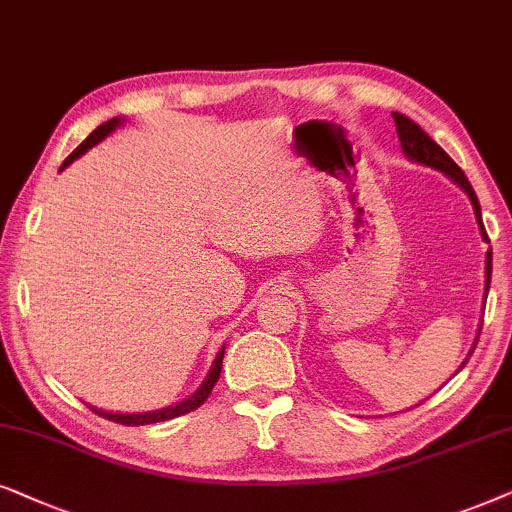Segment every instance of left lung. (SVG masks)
I'll return each instance as SVG.
<instances>
[{
	"instance_id": "8db88e82",
	"label": "left lung",
	"mask_w": 512,
	"mask_h": 512,
	"mask_svg": "<svg viewBox=\"0 0 512 512\" xmlns=\"http://www.w3.org/2000/svg\"><path fill=\"white\" fill-rule=\"evenodd\" d=\"M393 121H395V131H398L400 147H403V154L407 156V159L414 161V163H421V166L440 170V173H445L449 180L456 182V185H459L463 192L468 194L470 203H473L475 222H478L482 241L489 243L485 224H482V210H480L478 196H475L473 187H470V182H468V177L463 175V170L452 161V156H449L445 149H442L438 142L431 138V135L424 133V128H421L419 124H414L410 117H405V114L393 112ZM489 283H492V248H489L487 255H485V302H487ZM480 330H482V318H480V327H478V337H480ZM478 337H475V342H473V346H470L466 360H463V363L459 365V370H463V365H466L468 358L473 356V349H475V344H478ZM459 370H456V372H459Z\"/></svg>"
}]
</instances>
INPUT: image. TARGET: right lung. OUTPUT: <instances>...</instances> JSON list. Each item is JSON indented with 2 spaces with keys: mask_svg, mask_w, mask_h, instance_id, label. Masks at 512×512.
<instances>
[{
  "mask_svg": "<svg viewBox=\"0 0 512 512\" xmlns=\"http://www.w3.org/2000/svg\"><path fill=\"white\" fill-rule=\"evenodd\" d=\"M126 124L124 117H114L105 121V124H100L95 131L88 135V138L81 142V145L74 149V152L67 156L63 166H60V170H65L70 163H74L79 159V156H84L88 149L98 145V142H102L107 138L109 133H114L117 128H121ZM222 358H224V346L220 351H217V356L213 360V365H210V370L206 374V379L201 381V386L196 388V391L189 395V398L180 400V403L175 405H168V407H161V410H152V412H105V410H98V407L88 405L95 414H100V417H105L109 421H117V424H124V426H145V424H159V421H168V419H175V417H182V414L187 412H194L196 407H201L203 403L208 400L210 391H213V386L217 384V379H220V372H222Z\"/></svg>",
  "mask_w": 512,
  "mask_h": 512,
  "instance_id": "obj_1",
  "label": "right lung"
}]
</instances>
